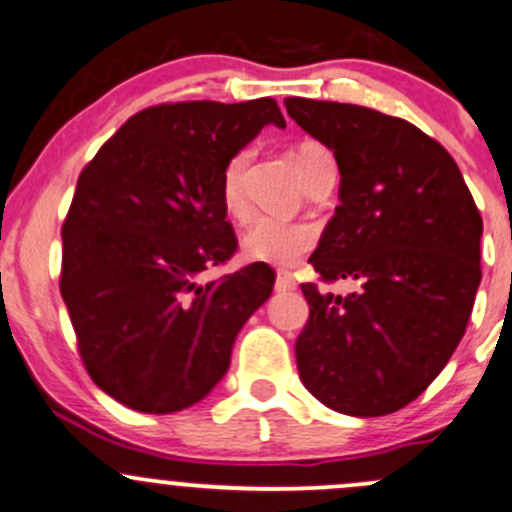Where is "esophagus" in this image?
Returning <instances> with one entry per match:
<instances>
[{"instance_id": "34e87169", "label": "esophagus", "mask_w": 512, "mask_h": 512, "mask_svg": "<svg viewBox=\"0 0 512 512\" xmlns=\"http://www.w3.org/2000/svg\"><path fill=\"white\" fill-rule=\"evenodd\" d=\"M276 290L280 293V290H295V278H293V273L290 271H278L276 273Z\"/></svg>"}]
</instances>
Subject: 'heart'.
<instances>
[{
    "mask_svg": "<svg viewBox=\"0 0 512 512\" xmlns=\"http://www.w3.org/2000/svg\"><path fill=\"white\" fill-rule=\"evenodd\" d=\"M249 156L246 151H236L227 163H224L222 178H219V197L222 205L232 217L244 219L249 214L244 195V170L249 166ZM295 161L305 178L310 183L317 173L334 168V156L327 146L317 144V141H305L295 151ZM317 232L315 227L305 222H288V219L278 217H256L249 224L244 236H241V251L251 261L273 263V266H295L307 251L315 246Z\"/></svg>",
    "mask_w": 512,
    "mask_h": 512,
    "instance_id": "b5f03b06",
    "label": "heart"
}]
</instances>
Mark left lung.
<instances>
[{"label": "left lung", "mask_w": 512, "mask_h": 512, "mask_svg": "<svg viewBox=\"0 0 512 512\" xmlns=\"http://www.w3.org/2000/svg\"><path fill=\"white\" fill-rule=\"evenodd\" d=\"M285 109L342 175L312 266L322 280H361L346 298L302 285L300 378L327 408L388 415L430 386L464 337L481 283V214L454 158L405 119L305 97Z\"/></svg>", "instance_id": "1"}]
</instances>
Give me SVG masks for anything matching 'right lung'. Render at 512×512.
<instances>
[{
	"mask_svg": "<svg viewBox=\"0 0 512 512\" xmlns=\"http://www.w3.org/2000/svg\"><path fill=\"white\" fill-rule=\"evenodd\" d=\"M276 100L158 104L134 114L78 178L63 224L60 295L87 373L131 410L200 403L227 373L236 334L273 293L266 263L205 283L236 236L219 197L224 163Z\"/></svg>",
	"mask_w": 512,
	"mask_h": 512,
	"instance_id": "right-lung-1",
	"label": "right lung"
}]
</instances>
